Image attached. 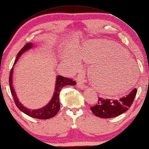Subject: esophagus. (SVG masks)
Here are the masks:
<instances>
[{
	"label": "esophagus",
	"mask_w": 149,
	"mask_h": 149,
	"mask_svg": "<svg viewBox=\"0 0 149 149\" xmlns=\"http://www.w3.org/2000/svg\"><path fill=\"white\" fill-rule=\"evenodd\" d=\"M77 87H79V88L81 89H84L86 88V85H85V84H83V83H82L81 81H78L77 83Z\"/></svg>",
	"instance_id": "1"
}]
</instances>
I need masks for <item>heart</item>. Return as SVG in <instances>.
Listing matches in <instances>:
<instances>
[{"label":"heart","instance_id":"obj_1","mask_svg":"<svg viewBox=\"0 0 149 149\" xmlns=\"http://www.w3.org/2000/svg\"><path fill=\"white\" fill-rule=\"evenodd\" d=\"M81 61L90 64L88 78L102 94L115 95L123 93L136 81L137 70L134 61L115 42L102 38L88 40L81 46L71 47L63 56V64L72 71L80 68ZM131 79L127 88H120Z\"/></svg>","mask_w":149,"mask_h":149}]
</instances>
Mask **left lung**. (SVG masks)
Segmentation results:
<instances>
[{"instance_id": "left-lung-1", "label": "left lung", "mask_w": 149, "mask_h": 149, "mask_svg": "<svg viewBox=\"0 0 149 149\" xmlns=\"http://www.w3.org/2000/svg\"><path fill=\"white\" fill-rule=\"evenodd\" d=\"M137 94V88H134L130 93L118 100L98 98L94 106L91 107L94 115L102 118L117 117L128 110L133 103Z\"/></svg>"}]
</instances>
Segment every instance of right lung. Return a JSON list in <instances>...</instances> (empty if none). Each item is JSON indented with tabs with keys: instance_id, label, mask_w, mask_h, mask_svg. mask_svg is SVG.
I'll return each instance as SVG.
<instances>
[{
	"instance_id": "right-lung-1",
	"label": "right lung",
	"mask_w": 149,
	"mask_h": 149,
	"mask_svg": "<svg viewBox=\"0 0 149 149\" xmlns=\"http://www.w3.org/2000/svg\"><path fill=\"white\" fill-rule=\"evenodd\" d=\"M32 47V43H28L26 44L25 46H24L21 51L18 53L17 57H16L14 63H13V66L15 65L18 61L19 58L20 57L22 54L25 52L30 49ZM13 66L12 68L11 69V71L10 73V77H9V83H10V91L12 93V95L14 100L15 104L20 111L23 112L25 114L29 115V117H31L32 118H38V119H48V118H52L54 116L56 115V113L58 112L60 110L61 104L60 101H59V94H60V91L63 87L66 85H75V81H73L72 79H69V78L64 77L61 76V75H58L56 77V85H55V92H54V94L52 97V98L50 100V102L48 104L44 106V107L41 108V109H35V110H31L29 109L19 102V100L17 98V96H16L15 92L14 91V88L13 87L12 85V75H13Z\"/></svg>"
}]
</instances>
